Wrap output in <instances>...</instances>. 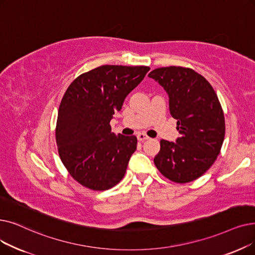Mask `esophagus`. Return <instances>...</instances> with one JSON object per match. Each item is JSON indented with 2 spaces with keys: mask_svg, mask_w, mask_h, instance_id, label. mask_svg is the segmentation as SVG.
<instances>
[{
  "mask_svg": "<svg viewBox=\"0 0 255 255\" xmlns=\"http://www.w3.org/2000/svg\"><path fill=\"white\" fill-rule=\"evenodd\" d=\"M150 137L147 135V134H145V133H138L137 134V139L139 140V141H143V140H147V139H149Z\"/></svg>",
  "mask_w": 255,
  "mask_h": 255,
  "instance_id": "1",
  "label": "esophagus"
}]
</instances>
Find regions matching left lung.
<instances>
[{"mask_svg":"<svg viewBox=\"0 0 255 255\" xmlns=\"http://www.w3.org/2000/svg\"><path fill=\"white\" fill-rule=\"evenodd\" d=\"M148 76L167 92L180 133L176 142L160 140L154 163L171 181L196 180L216 161L224 140L225 119L218 96L203 76L189 68H158Z\"/></svg>","mask_w":255,"mask_h":255,"instance_id":"8db88e82","label":"left lung"}]
</instances>
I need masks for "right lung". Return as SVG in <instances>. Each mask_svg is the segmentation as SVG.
Listing matches in <instances>:
<instances>
[{"instance_id":"right-lung-1","label":"right lung","mask_w":255,"mask_h":255,"mask_svg":"<svg viewBox=\"0 0 255 255\" xmlns=\"http://www.w3.org/2000/svg\"><path fill=\"white\" fill-rule=\"evenodd\" d=\"M145 65H101L70 84L59 105L56 142L73 178L93 191H105L123 178L135 135H116L110 121L128 94L145 78Z\"/></svg>"}]
</instances>
